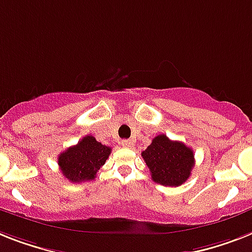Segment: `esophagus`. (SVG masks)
Listing matches in <instances>:
<instances>
[{
    "label": "esophagus",
    "mask_w": 252,
    "mask_h": 252,
    "mask_svg": "<svg viewBox=\"0 0 252 252\" xmlns=\"http://www.w3.org/2000/svg\"><path fill=\"white\" fill-rule=\"evenodd\" d=\"M133 142L130 140H123L122 141V146L123 147H132Z\"/></svg>",
    "instance_id": "obj_1"
}]
</instances>
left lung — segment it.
I'll use <instances>...</instances> for the list:
<instances>
[{
    "instance_id": "8db88e82",
    "label": "left lung",
    "mask_w": 252,
    "mask_h": 252,
    "mask_svg": "<svg viewBox=\"0 0 252 252\" xmlns=\"http://www.w3.org/2000/svg\"><path fill=\"white\" fill-rule=\"evenodd\" d=\"M141 155L150 169L151 179L164 186L183 185L194 167L193 150L165 134L155 137Z\"/></svg>"
}]
</instances>
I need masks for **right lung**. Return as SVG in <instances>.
I'll list each match as a JSON object with an SVG mask.
<instances>
[{
	"mask_svg": "<svg viewBox=\"0 0 252 252\" xmlns=\"http://www.w3.org/2000/svg\"><path fill=\"white\" fill-rule=\"evenodd\" d=\"M110 153L111 147L102 145L93 136H85L77 145L61 153L59 169L71 183L91 181L105 164Z\"/></svg>",
	"mask_w": 252,
	"mask_h": 252,
	"instance_id": "add662e5",
	"label": "right lung"
}]
</instances>
